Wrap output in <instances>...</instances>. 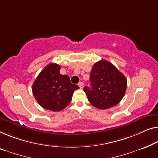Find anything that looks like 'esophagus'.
<instances>
[{
  "label": "esophagus",
  "instance_id": "obj_1",
  "mask_svg": "<svg viewBox=\"0 0 158 158\" xmlns=\"http://www.w3.org/2000/svg\"><path fill=\"white\" fill-rule=\"evenodd\" d=\"M78 86L80 87V88H81V89H82V88H83L84 84H83V82H80V83H78Z\"/></svg>",
  "mask_w": 158,
  "mask_h": 158
}]
</instances>
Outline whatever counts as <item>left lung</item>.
Returning <instances> with one entry per match:
<instances>
[{
	"instance_id": "obj_1",
	"label": "left lung",
	"mask_w": 158,
	"mask_h": 158,
	"mask_svg": "<svg viewBox=\"0 0 158 158\" xmlns=\"http://www.w3.org/2000/svg\"><path fill=\"white\" fill-rule=\"evenodd\" d=\"M91 88L84 92L90 104L99 109H107L118 104L124 97L127 79L113 64L106 60L93 65L90 74Z\"/></svg>"
}]
</instances>
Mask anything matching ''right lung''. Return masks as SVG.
Wrapping results in <instances>:
<instances>
[{
  "label": "right lung",
  "mask_w": 158,
  "mask_h": 158,
  "mask_svg": "<svg viewBox=\"0 0 158 158\" xmlns=\"http://www.w3.org/2000/svg\"><path fill=\"white\" fill-rule=\"evenodd\" d=\"M60 66L50 63L43 68L32 86L33 94L43 108L60 111L71 102L74 91L79 88L70 83L67 75L60 73Z\"/></svg>",
  "instance_id": "add662e5"
}]
</instances>
